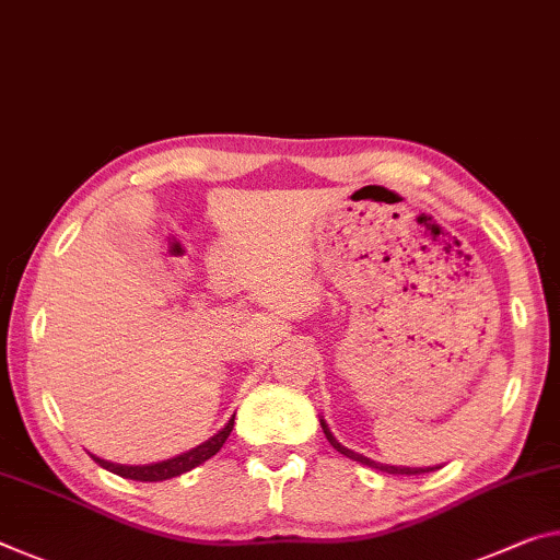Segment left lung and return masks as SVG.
Wrapping results in <instances>:
<instances>
[{"mask_svg": "<svg viewBox=\"0 0 560 560\" xmlns=\"http://www.w3.org/2000/svg\"><path fill=\"white\" fill-rule=\"evenodd\" d=\"M322 429H324V433H326L328 443H331V446H334L336 451H339V454H343L346 458H353V460H359V464L369 466V468H376V471H384V474H396V476H419V474H429V471H433V468H408V466H386V464H376V460H371V458H366V456L357 454V451H351V448L341 446V443L334 439V433L328 431V425L324 423V419H322Z\"/></svg>", "mask_w": 560, "mask_h": 560, "instance_id": "left-lung-1", "label": "left lung"}]
</instances>
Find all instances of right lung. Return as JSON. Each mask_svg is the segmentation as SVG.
<instances>
[{
    "label": "right lung",
    "instance_id": "1",
    "mask_svg": "<svg viewBox=\"0 0 560 560\" xmlns=\"http://www.w3.org/2000/svg\"><path fill=\"white\" fill-rule=\"evenodd\" d=\"M232 429H234V419H229L224 429H221L217 436L203 441L201 446L186 451V454H182V456L159 460V464H149V466H121V464H112V460L96 458V456H92V458L102 468H106V471L117 474L121 478H131V481H166V478L182 476L186 471H191V468H197L199 464H203V460H209L211 456H217L219 448L224 446V441L229 439V433H232Z\"/></svg>",
    "mask_w": 560,
    "mask_h": 560
}]
</instances>
